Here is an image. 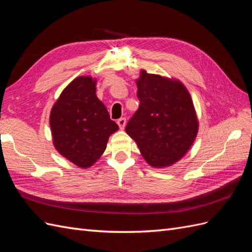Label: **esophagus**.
I'll return each instance as SVG.
<instances>
[{"label": "esophagus", "mask_w": 252, "mask_h": 252, "mask_svg": "<svg viewBox=\"0 0 252 252\" xmlns=\"http://www.w3.org/2000/svg\"><path fill=\"white\" fill-rule=\"evenodd\" d=\"M117 123H118V125H119L121 130H123V129H124L125 126H126V119H125V118H121V119L118 120Z\"/></svg>", "instance_id": "obj_1"}]
</instances>
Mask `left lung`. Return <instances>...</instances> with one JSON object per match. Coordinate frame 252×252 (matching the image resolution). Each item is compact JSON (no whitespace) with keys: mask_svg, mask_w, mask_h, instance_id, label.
Returning <instances> with one entry per match:
<instances>
[{"mask_svg":"<svg viewBox=\"0 0 252 252\" xmlns=\"http://www.w3.org/2000/svg\"><path fill=\"white\" fill-rule=\"evenodd\" d=\"M135 83L140 107L129 120L126 133L147 164L170 167L187 154L199 132L191 95L180 80L145 69Z\"/></svg>","mask_w":252,"mask_h":252,"instance_id":"obj_1","label":"left lung"}]
</instances>
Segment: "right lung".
Instances as JSON below:
<instances>
[{
    "label": "right lung",
    "instance_id": "obj_1",
    "mask_svg": "<svg viewBox=\"0 0 252 252\" xmlns=\"http://www.w3.org/2000/svg\"><path fill=\"white\" fill-rule=\"evenodd\" d=\"M96 83L91 75L75 78L61 93L49 117L56 150L83 169L95 164L109 136L119 130L95 94Z\"/></svg>",
    "mask_w": 252,
    "mask_h": 252
}]
</instances>
